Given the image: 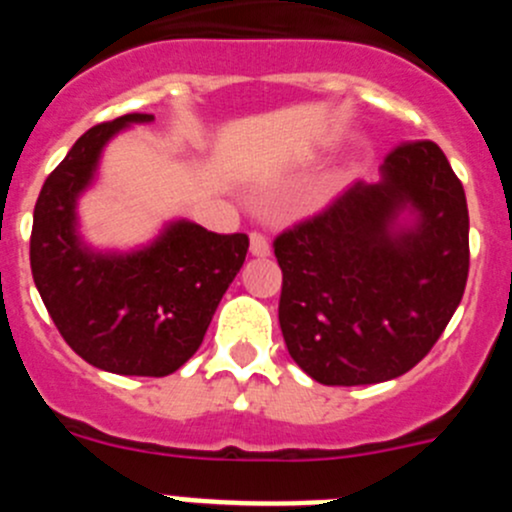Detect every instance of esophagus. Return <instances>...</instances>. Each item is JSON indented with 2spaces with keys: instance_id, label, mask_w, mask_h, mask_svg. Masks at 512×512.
Wrapping results in <instances>:
<instances>
[{
  "instance_id": "obj_1",
  "label": "esophagus",
  "mask_w": 512,
  "mask_h": 512,
  "mask_svg": "<svg viewBox=\"0 0 512 512\" xmlns=\"http://www.w3.org/2000/svg\"><path fill=\"white\" fill-rule=\"evenodd\" d=\"M269 241H266V235L261 233H251V253L253 256H269Z\"/></svg>"
}]
</instances>
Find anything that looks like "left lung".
<instances>
[{
  "mask_svg": "<svg viewBox=\"0 0 512 512\" xmlns=\"http://www.w3.org/2000/svg\"><path fill=\"white\" fill-rule=\"evenodd\" d=\"M379 174L274 241L284 343L320 384L410 372L467 287V197L449 158L433 140H413L384 158Z\"/></svg>",
  "mask_w": 512,
  "mask_h": 512,
  "instance_id": "left-lung-1",
  "label": "left lung"
}]
</instances>
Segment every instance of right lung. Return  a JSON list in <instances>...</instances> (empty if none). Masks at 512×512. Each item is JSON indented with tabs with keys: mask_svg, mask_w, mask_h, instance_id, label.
Masks as SVG:
<instances>
[{
	"mask_svg": "<svg viewBox=\"0 0 512 512\" xmlns=\"http://www.w3.org/2000/svg\"><path fill=\"white\" fill-rule=\"evenodd\" d=\"M151 120L133 112L81 135L45 179L30 235L35 287L63 341L125 377H166L192 359L248 253L246 233H210L189 220H171L148 246L125 253L81 241L76 205L104 146Z\"/></svg>",
	"mask_w": 512,
	"mask_h": 512,
	"instance_id": "obj_1",
	"label": "right lung"
}]
</instances>
